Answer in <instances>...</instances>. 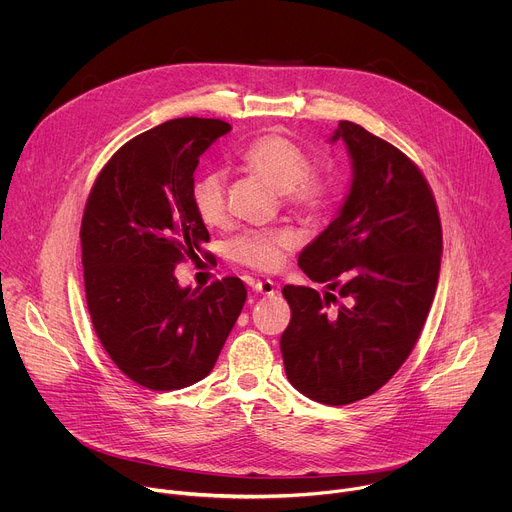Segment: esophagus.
I'll use <instances>...</instances> for the list:
<instances>
[{
	"instance_id": "34e87169",
	"label": "esophagus",
	"mask_w": 512,
	"mask_h": 512,
	"mask_svg": "<svg viewBox=\"0 0 512 512\" xmlns=\"http://www.w3.org/2000/svg\"><path fill=\"white\" fill-rule=\"evenodd\" d=\"M253 291L261 296H273L275 294V283L271 279H257L253 281Z\"/></svg>"
}]
</instances>
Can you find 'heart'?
Masks as SVG:
<instances>
[{
    "instance_id": "heart-1",
    "label": "heart",
    "mask_w": 512,
    "mask_h": 512,
    "mask_svg": "<svg viewBox=\"0 0 512 512\" xmlns=\"http://www.w3.org/2000/svg\"><path fill=\"white\" fill-rule=\"evenodd\" d=\"M243 164L281 192V204L302 216H318L330 204L332 182L316 168H310L306 152L296 141L281 133H265L247 143L241 152ZM190 200L206 227L227 223V182L223 172L206 170L192 180ZM298 245L296 231L287 227L247 231L231 241V259L243 267L271 273L285 255Z\"/></svg>"
}]
</instances>
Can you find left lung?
Here are the masks:
<instances>
[{"instance_id": "1", "label": "left lung", "mask_w": 512, "mask_h": 512, "mask_svg": "<svg viewBox=\"0 0 512 512\" xmlns=\"http://www.w3.org/2000/svg\"><path fill=\"white\" fill-rule=\"evenodd\" d=\"M336 139L352 158L350 194L298 259L328 291L281 289L291 310L279 340L285 375L324 405L369 397L401 369L421 336L442 261L440 212L417 164L352 121L338 123Z\"/></svg>"}]
</instances>
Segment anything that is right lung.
<instances>
[{
    "mask_svg": "<svg viewBox=\"0 0 512 512\" xmlns=\"http://www.w3.org/2000/svg\"><path fill=\"white\" fill-rule=\"evenodd\" d=\"M229 131L223 119L180 117L135 135L103 166L85 204L91 322L117 369L145 389L204 379L247 300L239 277L192 291L174 275L210 241L190 186L198 158Z\"/></svg>",
    "mask_w": 512,
    "mask_h": 512,
    "instance_id": "add662e5",
    "label": "right lung"
}]
</instances>
